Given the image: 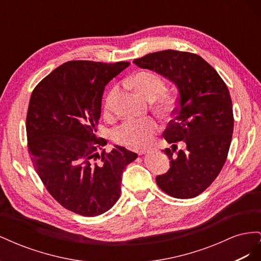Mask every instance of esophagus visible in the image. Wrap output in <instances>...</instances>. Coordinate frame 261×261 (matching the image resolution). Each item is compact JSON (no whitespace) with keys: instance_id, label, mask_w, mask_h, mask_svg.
<instances>
[{"instance_id":"1","label":"esophagus","mask_w":261,"mask_h":261,"mask_svg":"<svg viewBox=\"0 0 261 261\" xmlns=\"http://www.w3.org/2000/svg\"><path fill=\"white\" fill-rule=\"evenodd\" d=\"M150 152H152V150H150V149H144V150H140L139 154H148V153H150Z\"/></svg>"}]
</instances>
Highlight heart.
I'll return each instance as SVG.
<instances>
[{"label":"heart","mask_w":261,"mask_h":261,"mask_svg":"<svg viewBox=\"0 0 261 261\" xmlns=\"http://www.w3.org/2000/svg\"><path fill=\"white\" fill-rule=\"evenodd\" d=\"M125 84L133 87L141 96L149 100L154 97L153 105L159 113L168 115L173 110L174 99L171 94H159L164 90L165 84L158 74L152 72H139L128 78ZM117 96L118 87L114 86L110 89L105 100V110L107 113L113 112ZM158 129H159V124L152 117H148L145 120H130L118 126L113 133V138L116 143L129 148H141L151 141L153 134Z\"/></svg>","instance_id":"obj_1"}]
</instances>
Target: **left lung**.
<instances>
[{
    "label": "left lung",
    "mask_w": 261,
    "mask_h": 261,
    "mask_svg": "<svg viewBox=\"0 0 261 261\" xmlns=\"http://www.w3.org/2000/svg\"><path fill=\"white\" fill-rule=\"evenodd\" d=\"M134 63L176 86L178 107L164 139L169 144L184 141L186 149L177 153L163 150L171 167L155 180L172 197L194 198L211 185L225 163L234 126L230 92L217 70L194 53L164 50Z\"/></svg>",
    "instance_id": "obj_1"
}]
</instances>
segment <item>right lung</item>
I'll return each instance as SVG.
<instances>
[{
	"instance_id": "right-lung-1",
	"label": "right lung",
	"mask_w": 261,
	"mask_h": 261,
	"mask_svg": "<svg viewBox=\"0 0 261 261\" xmlns=\"http://www.w3.org/2000/svg\"><path fill=\"white\" fill-rule=\"evenodd\" d=\"M128 62L69 61L31 93L26 118L28 152L53 198L85 217L107 212L120 198L122 174L137 153L121 146L99 153L97 136L105 87Z\"/></svg>"
}]
</instances>
